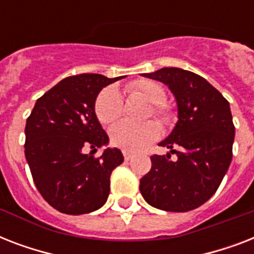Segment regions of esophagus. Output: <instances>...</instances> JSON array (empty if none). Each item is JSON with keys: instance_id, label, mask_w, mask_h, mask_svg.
Returning a JSON list of instances; mask_svg holds the SVG:
<instances>
[{"instance_id": "1", "label": "esophagus", "mask_w": 254, "mask_h": 254, "mask_svg": "<svg viewBox=\"0 0 254 254\" xmlns=\"http://www.w3.org/2000/svg\"><path fill=\"white\" fill-rule=\"evenodd\" d=\"M123 154H124V158H125V161H130L131 158H133V154H131L130 151H123Z\"/></svg>"}]
</instances>
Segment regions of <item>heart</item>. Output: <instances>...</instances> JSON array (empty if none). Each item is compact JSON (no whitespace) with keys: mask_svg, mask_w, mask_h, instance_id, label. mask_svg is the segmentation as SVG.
<instances>
[{"mask_svg":"<svg viewBox=\"0 0 254 254\" xmlns=\"http://www.w3.org/2000/svg\"><path fill=\"white\" fill-rule=\"evenodd\" d=\"M127 89L134 95L153 104L154 115L167 119V109L163 105L166 92L158 83L151 80H137L127 85ZM96 116L101 124L109 125L120 119L123 113V99L115 87L104 89L96 100ZM159 135V127L153 121L145 124L120 123L112 127L111 141L115 146L127 151H141L150 145Z\"/></svg>","mask_w":254,"mask_h":254,"instance_id":"b5f03b06","label":"heart"}]
</instances>
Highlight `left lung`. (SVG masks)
I'll return each mask as SVG.
<instances>
[{
  "label": "left lung",
  "mask_w": 254,
  "mask_h": 254,
  "mask_svg": "<svg viewBox=\"0 0 254 254\" xmlns=\"http://www.w3.org/2000/svg\"><path fill=\"white\" fill-rule=\"evenodd\" d=\"M141 75L169 87L178 121L158 143L170 151L151 157V169L141 179L139 191L155 208L187 212L216 192L231 165L235 127L229 103L191 71L165 67ZM171 154H177L175 160Z\"/></svg>",
  "instance_id": "1"
}]
</instances>
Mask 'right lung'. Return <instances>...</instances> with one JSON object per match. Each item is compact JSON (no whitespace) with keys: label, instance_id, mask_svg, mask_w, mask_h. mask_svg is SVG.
Returning a JSON list of instances; mask_svg holds the SVG:
<instances>
[{"label":"right lung","instance_id":"obj_1","mask_svg":"<svg viewBox=\"0 0 254 254\" xmlns=\"http://www.w3.org/2000/svg\"><path fill=\"white\" fill-rule=\"evenodd\" d=\"M81 73L59 81L37 100L25 127V157L45 200L67 215L101 208L109 195L111 174L124 162L95 112L104 87L123 79ZM106 146L95 159L84 147Z\"/></svg>","mask_w":254,"mask_h":254}]
</instances>
